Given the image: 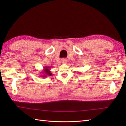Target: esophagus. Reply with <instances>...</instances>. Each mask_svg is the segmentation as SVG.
Segmentation results:
<instances>
[{"label": "esophagus", "mask_w": 126, "mask_h": 126, "mask_svg": "<svg viewBox=\"0 0 126 126\" xmlns=\"http://www.w3.org/2000/svg\"><path fill=\"white\" fill-rule=\"evenodd\" d=\"M67 62H68L67 60L65 58H63L62 60V63L63 64H66V63H67Z\"/></svg>", "instance_id": "34e87169"}]
</instances>
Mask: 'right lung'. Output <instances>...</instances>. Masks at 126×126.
Returning a JSON list of instances; mask_svg holds the SVG:
<instances>
[{
	"label": "right lung",
	"instance_id": "obj_1",
	"mask_svg": "<svg viewBox=\"0 0 126 126\" xmlns=\"http://www.w3.org/2000/svg\"><path fill=\"white\" fill-rule=\"evenodd\" d=\"M50 69H51V66H44L43 68V72H42L41 73L42 74L41 77H47L46 76H51L52 74H51V71L50 70Z\"/></svg>",
	"mask_w": 126,
	"mask_h": 126
}]
</instances>
